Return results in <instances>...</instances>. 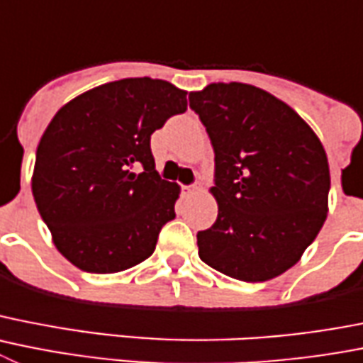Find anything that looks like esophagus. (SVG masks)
Here are the masks:
<instances>
[{"label":"esophagus","mask_w":363,"mask_h":363,"mask_svg":"<svg viewBox=\"0 0 363 363\" xmlns=\"http://www.w3.org/2000/svg\"><path fill=\"white\" fill-rule=\"evenodd\" d=\"M199 189L196 185H191V187H184V194H196Z\"/></svg>","instance_id":"esophagus-1"}]
</instances>
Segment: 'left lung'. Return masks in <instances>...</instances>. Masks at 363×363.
<instances>
[{
    "mask_svg": "<svg viewBox=\"0 0 363 363\" xmlns=\"http://www.w3.org/2000/svg\"><path fill=\"white\" fill-rule=\"evenodd\" d=\"M214 147L218 219L198 232L199 259L245 282L290 270L328 218L324 145L294 108L242 82L191 91Z\"/></svg>",
    "mask_w": 363,
    "mask_h": 363,
    "instance_id": "left-lung-1",
    "label": "left lung"
}]
</instances>
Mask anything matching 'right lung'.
<instances>
[{
	"label": "right lung",
	"instance_id": "1",
	"mask_svg": "<svg viewBox=\"0 0 363 363\" xmlns=\"http://www.w3.org/2000/svg\"><path fill=\"white\" fill-rule=\"evenodd\" d=\"M185 109V89L138 77L88 89L55 113L32 194L55 248L79 270L116 274L155 252L179 185L156 172L151 135Z\"/></svg>",
	"mask_w": 363,
	"mask_h": 363
}]
</instances>
